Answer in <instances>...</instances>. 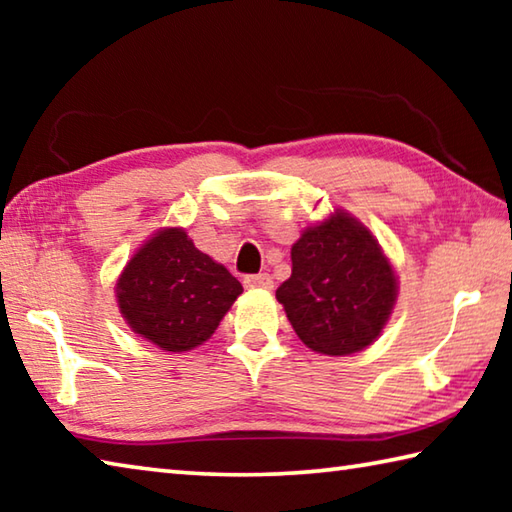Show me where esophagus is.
Segmentation results:
<instances>
[{
  "label": "esophagus",
  "instance_id": "1",
  "mask_svg": "<svg viewBox=\"0 0 512 512\" xmlns=\"http://www.w3.org/2000/svg\"><path fill=\"white\" fill-rule=\"evenodd\" d=\"M244 284H246V289H273L271 275H266V273L246 275L244 277Z\"/></svg>",
  "mask_w": 512,
  "mask_h": 512
}]
</instances>
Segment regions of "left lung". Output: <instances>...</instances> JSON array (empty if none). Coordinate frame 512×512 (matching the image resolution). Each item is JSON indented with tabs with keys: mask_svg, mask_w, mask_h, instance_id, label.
I'll return each mask as SVG.
<instances>
[{
	"mask_svg": "<svg viewBox=\"0 0 512 512\" xmlns=\"http://www.w3.org/2000/svg\"><path fill=\"white\" fill-rule=\"evenodd\" d=\"M291 262V277L275 296L307 348L345 357L377 339L397 287L368 228L336 212L293 244Z\"/></svg>",
	"mask_w": 512,
	"mask_h": 512,
	"instance_id": "obj_1",
	"label": "left lung"
}]
</instances>
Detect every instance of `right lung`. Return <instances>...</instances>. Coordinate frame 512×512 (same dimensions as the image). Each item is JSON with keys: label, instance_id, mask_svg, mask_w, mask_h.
<instances>
[{"label": "right lung", "instance_id": "right-lung-1", "mask_svg": "<svg viewBox=\"0 0 512 512\" xmlns=\"http://www.w3.org/2000/svg\"><path fill=\"white\" fill-rule=\"evenodd\" d=\"M244 291L235 275L201 253L185 230L169 228L137 250L117 282L121 316L167 352L210 339Z\"/></svg>", "mask_w": 512, "mask_h": 512}]
</instances>
